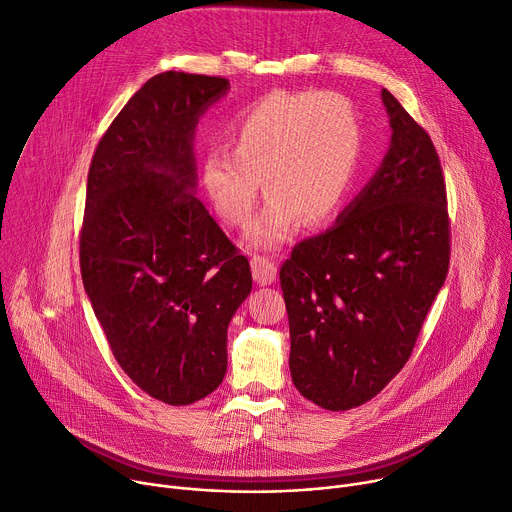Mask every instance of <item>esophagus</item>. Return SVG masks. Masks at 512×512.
Here are the masks:
<instances>
[{
    "label": "esophagus",
    "mask_w": 512,
    "mask_h": 512,
    "mask_svg": "<svg viewBox=\"0 0 512 512\" xmlns=\"http://www.w3.org/2000/svg\"><path fill=\"white\" fill-rule=\"evenodd\" d=\"M252 266V274H254V281L258 285H270L277 281V262L270 260L268 256H258L254 254L250 260Z\"/></svg>",
    "instance_id": "obj_1"
}]
</instances>
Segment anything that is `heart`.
<instances>
[{"label":"heart","instance_id":"heart-1","mask_svg":"<svg viewBox=\"0 0 512 512\" xmlns=\"http://www.w3.org/2000/svg\"><path fill=\"white\" fill-rule=\"evenodd\" d=\"M229 146L209 147L201 157L205 199L225 225L244 227L262 178L268 199L248 242L277 248L299 219L322 225L340 213L359 168L363 123L342 94L277 92L235 116Z\"/></svg>","mask_w":512,"mask_h":512}]
</instances>
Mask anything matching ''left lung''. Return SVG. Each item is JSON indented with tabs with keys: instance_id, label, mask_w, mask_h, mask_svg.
Here are the masks:
<instances>
[{
	"instance_id": "8db88e82",
	"label": "left lung",
	"mask_w": 512,
	"mask_h": 512,
	"mask_svg": "<svg viewBox=\"0 0 512 512\" xmlns=\"http://www.w3.org/2000/svg\"><path fill=\"white\" fill-rule=\"evenodd\" d=\"M381 98L393 129L383 166L338 225L299 242L279 272L293 383L332 412L363 406L404 369L449 272L439 153L396 96Z\"/></svg>"
}]
</instances>
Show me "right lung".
Listing matches in <instances>:
<instances>
[{
  "label": "right lung",
  "mask_w": 512,
  "mask_h": 512,
  "mask_svg": "<svg viewBox=\"0 0 512 512\" xmlns=\"http://www.w3.org/2000/svg\"><path fill=\"white\" fill-rule=\"evenodd\" d=\"M225 77H151L94 151L80 229L84 289L116 363L147 396L188 406L227 371L250 262L194 196L192 135Z\"/></svg>",
  "instance_id": "1"
}]
</instances>
